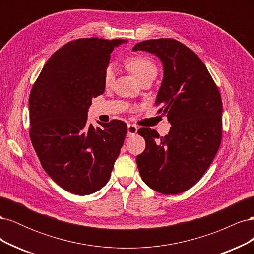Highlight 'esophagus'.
Returning a JSON list of instances; mask_svg holds the SVG:
<instances>
[{
  "label": "esophagus",
  "instance_id": "34e87169",
  "mask_svg": "<svg viewBox=\"0 0 254 254\" xmlns=\"http://www.w3.org/2000/svg\"><path fill=\"white\" fill-rule=\"evenodd\" d=\"M136 132H137V127H136L135 125L129 124V125L127 126V135H128V136L134 135Z\"/></svg>",
  "mask_w": 254,
  "mask_h": 254
}]
</instances>
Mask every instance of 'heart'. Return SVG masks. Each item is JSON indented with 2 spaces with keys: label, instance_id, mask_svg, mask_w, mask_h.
I'll return each mask as SVG.
<instances>
[{
  "label": "heart",
  "instance_id": "obj_1",
  "mask_svg": "<svg viewBox=\"0 0 254 254\" xmlns=\"http://www.w3.org/2000/svg\"><path fill=\"white\" fill-rule=\"evenodd\" d=\"M124 64L127 70L131 73L134 77L140 80L145 76L157 75L158 68L153 61L145 56H131L125 59ZM114 79V72L112 67L108 66L104 72V82L106 86H110Z\"/></svg>",
  "mask_w": 254,
  "mask_h": 254
}]
</instances>
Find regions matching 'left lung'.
Wrapping results in <instances>:
<instances>
[{
  "mask_svg": "<svg viewBox=\"0 0 254 254\" xmlns=\"http://www.w3.org/2000/svg\"><path fill=\"white\" fill-rule=\"evenodd\" d=\"M133 52L156 55L163 64V79L156 105L172 124L160 136L141 128L146 142L136 157L143 181L161 194L183 193L204 175L221 142L222 103L218 88L196 54L174 39L139 42Z\"/></svg>",
  "mask_w": 254,
  "mask_h": 254,
  "instance_id": "8db88e82",
  "label": "left lung"
}]
</instances>
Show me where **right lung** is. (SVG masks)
Instances as JSON below:
<instances>
[{
	"mask_svg": "<svg viewBox=\"0 0 254 254\" xmlns=\"http://www.w3.org/2000/svg\"><path fill=\"white\" fill-rule=\"evenodd\" d=\"M126 40L82 38L64 44L44 64L29 95V135L43 170L76 195L109 181L127 133L123 121L88 124L92 98L102 95L113 49Z\"/></svg>",
	"mask_w": 254,
	"mask_h": 254,
	"instance_id": "right-lung-1",
	"label": "right lung"
}]
</instances>
